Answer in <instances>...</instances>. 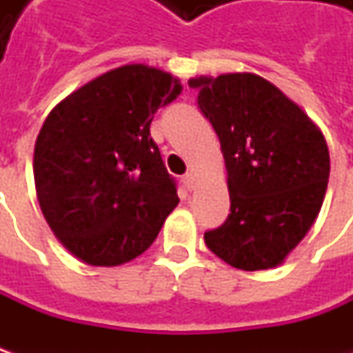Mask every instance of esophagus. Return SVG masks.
Wrapping results in <instances>:
<instances>
[{
    "mask_svg": "<svg viewBox=\"0 0 353 353\" xmlns=\"http://www.w3.org/2000/svg\"><path fill=\"white\" fill-rule=\"evenodd\" d=\"M183 184L188 188V190H192V188H194V174H192V172H186V174H183Z\"/></svg>",
    "mask_w": 353,
    "mask_h": 353,
    "instance_id": "1",
    "label": "esophagus"
}]
</instances>
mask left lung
<instances>
[{"instance_id": "8db88e82", "label": "left lung", "mask_w": 353, "mask_h": 353, "mask_svg": "<svg viewBox=\"0 0 353 353\" xmlns=\"http://www.w3.org/2000/svg\"><path fill=\"white\" fill-rule=\"evenodd\" d=\"M198 110L220 137L230 214L204 241L243 271L283 263L319 216L330 176L320 129L271 82L236 72L200 76Z\"/></svg>"}]
</instances>
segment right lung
<instances>
[{
    "label": "right lung",
    "mask_w": 353,
    "mask_h": 353,
    "mask_svg": "<svg viewBox=\"0 0 353 353\" xmlns=\"http://www.w3.org/2000/svg\"><path fill=\"white\" fill-rule=\"evenodd\" d=\"M181 90L159 68L128 64L72 92L45 119L34 143L37 196L54 236L84 263L135 259L179 204L149 128Z\"/></svg>",
    "instance_id": "1"
}]
</instances>
